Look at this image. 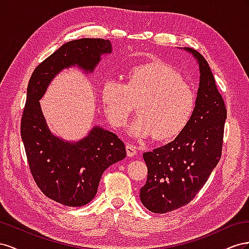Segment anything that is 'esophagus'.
I'll list each match as a JSON object with an SVG mask.
<instances>
[{
	"instance_id": "esophagus-1",
	"label": "esophagus",
	"mask_w": 249,
	"mask_h": 249,
	"mask_svg": "<svg viewBox=\"0 0 249 249\" xmlns=\"http://www.w3.org/2000/svg\"><path fill=\"white\" fill-rule=\"evenodd\" d=\"M126 153H127V156H129V158H132V156H134V155L138 153V148L134 146V145L128 144V145L126 146Z\"/></svg>"
}]
</instances>
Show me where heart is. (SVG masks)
Returning <instances> with one entry per match:
<instances>
[{
    "instance_id": "1",
    "label": "heart",
    "mask_w": 249,
    "mask_h": 249,
    "mask_svg": "<svg viewBox=\"0 0 249 249\" xmlns=\"http://www.w3.org/2000/svg\"><path fill=\"white\" fill-rule=\"evenodd\" d=\"M101 102L108 122L123 127L137 105L139 116L128 127L134 138L172 139L184 129L196 107V94L177 70L161 61L130 68L122 83L106 79Z\"/></svg>"
}]
</instances>
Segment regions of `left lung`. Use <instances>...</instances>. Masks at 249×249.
I'll return each mask as SVG.
<instances>
[{
  "label": "left lung",
  "mask_w": 249,
  "mask_h": 249,
  "mask_svg": "<svg viewBox=\"0 0 249 249\" xmlns=\"http://www.w3.org/2000/svg\"><path fill=\"white\" fill-rule=\"evenodd\" d=\"M199 63L200 82L196 107L177 138L143 154L148 177L140 198L152 213L179 209L193 200L207 182L222 154L226 107L208 61L186 48Z\"/></svg>",
  "instance_id": "obj_1"
}]
</instances>
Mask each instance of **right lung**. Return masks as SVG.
Masks as SVG:
<instances>
[{"instance_id":"right-lung-1","label":"right lung","mask_w":249,"mask_h":249,"mask_svg":"<svg viewBox=\"0 0 249 249\" xmlns=\"http://www.w3.org/2000/svg\"><path fill=\"white\" fill-rule=\"evenodd\" d=\"M110 52L108 39L69 41L35 68L28 83L20 121L28 165L42 193L68 207H81L93 199L103 172L126 156L125 145L117 134L99 126L77 143L54 137L42 115L39 99L61 70L78 66L93 72L101 55Z\"/></svg>"}]
</instances>
